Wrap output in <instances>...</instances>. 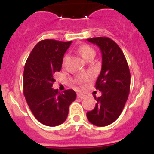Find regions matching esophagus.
Returning <instances> with one entry per match:
<instances>
[{"instance_id":"esophagus-1","label":"esophagus","mask_w":154,"mask_h":154,"mask_svg":"<svg viewBox=\"0 0 154 154\" xmlns=\"http://www.w3.org/2000/svg\"><path fill=\"white\" fill-rule=\"evenodd\" d=\"M85 96H85V95H84V94H82V93H78V94H77V97L80 98L81 99H85Z\"/></svg>"}]
</instances>
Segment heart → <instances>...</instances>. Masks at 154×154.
I'll return each mask as SVG.
<instances>
[{
  "label": "heart",
  "mask_w": 154,
  "mask_h": 154,
  "mask_svg": "<svg viewBox=\"0 0 154 154\" xmlns=\"http://www.w3.org/2000/svg\"><path fill=\"white\" fill-rule=\"evenodd\" d=\"M79 53L85 60H86L89 57L92 56V55L95 56V55H96V52H95L93 48H91L89 45H82L80 46L79 48ZM66 58H67V55H65L64 57V61H65ZM89 78H90V76L88 75L84 79H89ZM82 81H83V80H82Z\"/></svg>",
  "instance_id": "b5f03b06"
}]
</instances>
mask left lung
<instances>
[{
  "instance_id": "8db88e82",
  "label": "left lung",
  "mask_w": 154,
  "mask_h": 154,
  "mask_svg": "<svg viewBox=\"0 0 154 154\" xmlns=\"http://www.w3.org/2000/svg\"><path fill=\"white\" fill-rule=\"evenodd\" d=\"M102 51V69L96 82V89L102 96L87 119L95 126H106L117 119L123 111L130 89V72L119 46L106 37L88 38Z\"/></svg>"
}]
</instances>
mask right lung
<instances>
[{
    "instance_id": "right-lung-1",
    "label": "right lung",
    "mask_w": 154,
    "mask_h": 154,
    "mask_svg": "<svg viewBox=\"0 0 154 154\" xmlns=\"http://www.w3.org/2000/svg\"><path fill=\"white\" fill-rule=\"evenodd\" d=\"M71 43L72 41H40L25 62L23 76L25 99L35 117L45 126H55L64 123L69 106L75 100L76 93L72 89L60 92L52 89L55 81L53 76L60 72L64 54Z\"/></svg>"
}]
</instances>
